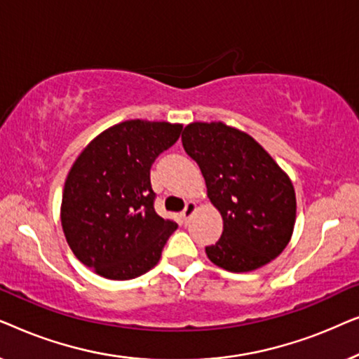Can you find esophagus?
Returning <instances> with one entry per match:
<instances>
[{"mask_svg":"<svg viewBox=\"0 0 359 359\" xmlns=\"http://www.w3.org/2000/svg\"><path fill=\"white\" fill-rule=\"evenodd\" d=\"M194 210H196V204L194 203H188L186 204V208H184V210L183 212L180 214V217H181V220H183V222L186 224L188 222V220L191 219V215L194 214Z\"/></svg>","mask_w":359,"mask_h":359,"instance_id":"1","label":"esophagus"}]
</instances>
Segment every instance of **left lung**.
<instances>
[{
    "instance_id": "8db88e82",
    "label": "left lung",
    "mask_w": 359,
    "mask_h": 359,
    "mask_svg": "<svg viewBox=\"0 0 359 359\" xmlns=\"http://www.w3.org/2000/svg\"><path fill=\"white\" fill-rule=\"evenodd\" d=\"M181 140L224 220L220 238L205 247L210 262L245 273L276 258L296 222V193L287 175L257 140L222 122H193Z\"/></svg>"
}]
</instances>
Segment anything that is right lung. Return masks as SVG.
<instances>
[{"label": "right lung", "instance_id": "obj_1", "mask_svg": "<svg viewBox=\"0 0 359 359\" xmlns=\"http://www.w3.org/2000/svg\"><path fill=\"white\" fill-rule=\"evenodd\" d=\"M183 126L126 121L96 137L73 163L62 227L75 257L107 279H134L158 263L176 222L155 212L150 168Z\"/></svg>", "mask_w": 359, "mask_h": 359}]
</instances>
